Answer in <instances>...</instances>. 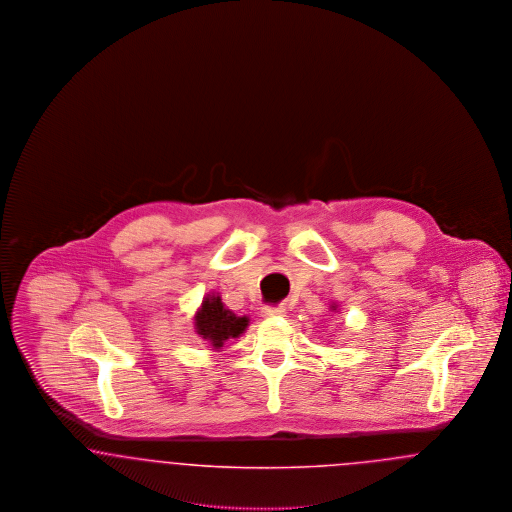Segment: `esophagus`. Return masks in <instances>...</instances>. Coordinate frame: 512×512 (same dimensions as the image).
Listing matches in <instances>:
<instances>
[{"mask_svg": "<svg viewBox=\"0 0 512 512\" xmlns=\"http://www.w3.org/2000/svg\"><path fill=\"white\" fill-rule=\"evenodd\" d=\"M261 313H263V317H284L286 315V307H282V305H265Z\"/></svg>", "mask_w": 512, "mask_h": 512, "instance_id": "34e87169", "label": "esophagus"}]
</instances>
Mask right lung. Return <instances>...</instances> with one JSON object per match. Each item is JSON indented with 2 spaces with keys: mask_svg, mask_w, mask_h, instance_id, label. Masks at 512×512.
I'll return each mask as SVG.
<instances>
[{
  "mask_svg": "<svg viewBox=\"0 0 512 512\" xmlns=\"http://www.w3.org/2000/svg\"><path fill=\"white\" fill-rule=\"evenodd\" d=\"M247 322L249 318L236 317L222 305L219 295H213L205 297L201 303V309L195 317V328L203 340L211 341L215 349H220L224 341L238 338L247 328Z\"/></svg>",
  "mask_w": 512,
  "mask_h": 512,
  "instance_id": "right-lung-1",
  "label": "right lung"
}]
</instances>
